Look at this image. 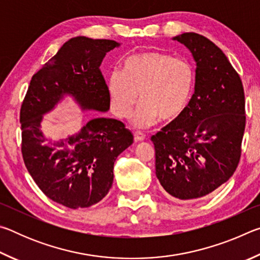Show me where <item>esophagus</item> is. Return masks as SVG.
Segmentation results:
<instances>
[{
	"mask_svg": "<svg viewBox=\"0 0 260 260\" xmlns=\"http://www.w3.org/2000/svg\"><path fill=\"white\" fill-rule=\"evenodd\" d=\"M134 140L136 142H141V141L146 140V135L141 133V132H134Z\"/></svg>",
	"mask_w": 260,
	"mask_h": 260,
	"instance_id": "obj_1",
	"label": "esophagus"
}]
</instances>
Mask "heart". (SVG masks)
<instances>
[{"label": "heart", "mask_w": 260, "mask_h": 260, "mask_svg": "<svg viewBox=\"0 0 260 260\" xmlns=\"http://www.w3.org/2000/svg\"><path fill=\"white\" fill-rule=\"evenodd\" d=\"M195 70L184 58L159 51H144L124 61V72L109 74L107 88L110 108L121 119L128 118L138 101L133 121L138 127H149L159 118L170 121L187 108L195 86Z\"/></svg>", "instance_id": "obj_1"}]
</instances>
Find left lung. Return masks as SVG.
<instances>
[{"label": "left lung", "instance_id": "1", "mask_svg": "<svg viewBox=\"0 0 260 260\" xmlns=\"http://www.w3.org/2000/svg\"><path fill=\"white\" fill-rule=\"evenodd\" d=\"M196 61L195 93L184 111L151 136L156 177L171 196L200 199L234 174L245 128L241 78L219 47L197 33L173 38Z\"/></svg>", "mask_w": 260, "mask_h": 260}]
</instances>
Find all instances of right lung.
Returning <instances> with one entry per match:
<instances>
[{
	"label": "right lung",
	"mask_w": 260,
	"mask_h": 260,
	"mask_svg": "<svg viewBox=\"0 0 260 260\" xmlns=\"http://www.w3.org/2000/svg\"><path fill=\"white\" fill-rule=\"evenodd\" d=\"M119 43L105 39H70L32 77L20 108L21 153L30 177L47 197L70 209L89 208L109 192L117 157L133 143L121 121L98 117L80 133L48 146L42 116L72 95L82 109L110 108L101 63Z\"/></svg>",
	"instance_id": "add662e5"
}]
</instances>
